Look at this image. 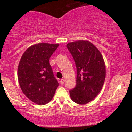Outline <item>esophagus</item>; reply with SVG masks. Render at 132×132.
<instances>
[{
	"label": "esophagus",
	"instance_id": "esophagus-1",
	"mask_svg": "<svg viewBox=\"0 0 132 132\" xmlns=\"http://www.w3.org/2000/svg\"><path fill=\"white\" fill-rule=\"evenodd\" d=\"M64 81H64V79H62L60 80V83H61V84H64Z\"/></svg>",
	"mask_w": 132,
	"mask_h": 132
}]
</instances>
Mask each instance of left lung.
Masks as SVG:
<instances>
[{
  "instance_id": "left-lung-1",
  "label": "left lung",
  "mask_w": 132,
  "mask_h": 132,
  "mask_svg": "<svg viewBox=\"0 0 132 132\" xmlns=\"http://www.w3.org/2000/svg\"><path fill=\"white\" fill-rule=\"evenodd\" d=\"M77 68L76 85L69 90L71 99L84 105L90 102L102 88L105 65L99 50L89 41L79 40L67 44Z\"/></svg>"
}]
</instances>
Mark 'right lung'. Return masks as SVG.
Instances as JSON below:
<instances>
[{"label": "right lung", "instance_id": "obj_1", "mask_svg": "<svg viewBox=\"0 0 132 132\" xmlns=\"http://www.w3.org/2000/svg\"><path fill=\"white\" fill-rule=\"evenodd\" d=\"M59 44L40 43L23 54L18 67V80L22 92L30 101L45 105L53 97L58 87L50 58Z\"/></svg>", "mask_w": 132, "mask_h": 132}]
</instances>
